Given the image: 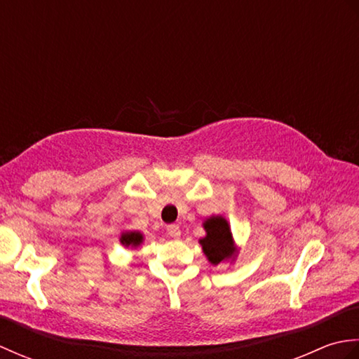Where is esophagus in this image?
I'll return each mask as SVG.
<instances>
[{
  "mask_svg": "<svg viewBox=\"0 0 359 359\" xmlns=\"http://www.w3.org/2000/svg\"><path fill=\"white\" fill-rule=\"evenodd\" d=\"M166 231H168V236H170V238H174V239H179L180 238V228H179V225H168Z\"/></svg>",
  "mask_w": 359,
  "mask_h": 359,
  "instance_id": "esophagus-1",
  "label": "esophagus"
}]
</instances>
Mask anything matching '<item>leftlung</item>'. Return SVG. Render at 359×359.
Returning <instances> with one entry per match:
<instances>
[{"instance_id":"obj_1","label":"left lung","mask_w":359,"mask_h":359,"mask_svg":"<svg viewBox=\"0 0 359 359\" xmlns=\"http://www.w3.org/2000/svg\"><path fill=\"white\" fill-rule=\"evenodd\" d=\"M205 236L199 239L203 255L207 256L211 265L222 262H234L239 248L236 247L231 226L224 216H211L203 220Z\"/></svg>"}]
</instances>
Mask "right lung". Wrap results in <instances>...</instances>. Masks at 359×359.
I'll return each instance as SVG.
<instances>
[{
	"instance_id": "add662e5",
	"label": "right lung",
	"mask_w": 359,
	"mask_h": 359,
	"mask_svg": "<svg viewBox=\"0 0 359 359\" xmlns=\"http://www.w3.org/2000/svg\"><path fill=\"white\" fill-rule=\"evenodd\" d=\"M144 241V236L140 231H123L120 234V243L125 248H137Z\"/></svg>"
}]
</instances>
